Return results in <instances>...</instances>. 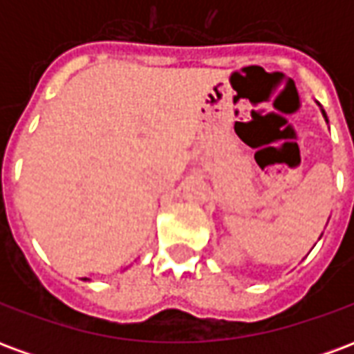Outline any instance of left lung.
<instances>
[{
  "instance_id": "8db88e82",
  "label": "left lung",
  "mask_w": 354,
  "mask_h": 354,
  "mask_svg": "<svg viewBox=\"0 0 354 354\" xmlns=\"http://www.w3.org/2000/svg\"><path fill=\"white\" fill-rule=\"evenodd\" d=\"M322 115H324V119H326V123H328V117H326V111L322 109Z\"/></svg>"
}]
</instances>
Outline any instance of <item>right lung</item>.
<instances>
[{
    "mask_svg": "<svg viewBox=\"0 0 354 354\" xmlns=\"http://www.w3.org/2000/svg\"><path fill=\"white\" fill-rule=\"evenodd\" d=\"M85 281H87V279H85Z\"/></svg>",
    "mask_w": 354,
    "mask_h": 354,
    "instance_id": "right-lung-1",
    "label": "right lung"
}]
</instances>
